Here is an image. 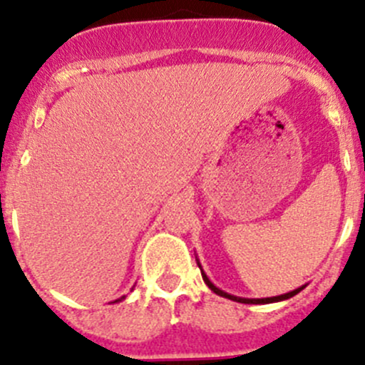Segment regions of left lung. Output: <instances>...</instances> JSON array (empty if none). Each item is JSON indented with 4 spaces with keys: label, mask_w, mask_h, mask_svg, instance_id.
Returning <instances> with one entry per match:
<instances>
[{
    "label": "left lung",
    "mask_w": 365,
    "mask_h": 365,
    "mask_svg": "<svg viewBox=\"0 0 365 365\" xmlns=\"http://www.w3.org/2000/svg\"><path fill=\"white\" fill-rule=\"evenodd\" d=\"M196 261H197V267L201 268V263H200V259H197V257H196ZM201 275H203V281H205V284L208 286V288L212 289V292L215 293V295H219V297H224V298H230V300H233V302H240V304H274V302L288 300V298L295 297L297 293H300L302 289L305 288V284H304V286H300V288L293 289V292H289V293H284V295H279V297H268V298H244V297H235V295H230V293H226V292H222V289H219V288H217V286L213 284L212 281H210V279H208V275L205 274V270H203V268H201Z\"/></svg>",
    "instance_id": "left-lung-1"
}]
</instances>
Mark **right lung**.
<instances>
[{"label": "right lung", "mask_w": 365, "mask_h": 365, "mask_svg": "<svg viewBox=\"0 0 365 365\" xmlns=\"http://www.w3.org/2000/svg\"><path fill=\"white\" fill-rule=\"evenodd\" d=\"M123 298H125V297H121V298H118V300H114V302H120V300H123Z\"/></svg>", "instance_id": "obj_1"}]
</instances>
